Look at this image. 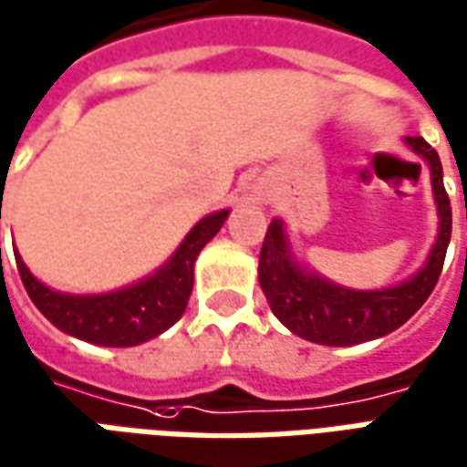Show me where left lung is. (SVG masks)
Here are the masks:
<instances>
[{"instance_id": "obj_1", "label": "left lung", "mask_w": 467, "mask_h": 467, "mask_svg": "<svg viewBox=\"0 0 467 467\" xmlns=\"http://www.w3.org/2000/svg\"><path fill=\"white\" fill-rule=\"evenodd\" d=\"M405 144L428 164L432 197L438 207L435 244L425 265L408 280L380 290H352L330 283L295 257L283 220L275 217L267 227L257 277L275 317L297 337L330 348L378 340L408 323L432 293L451 243V200L442 187V164L438 152L422 137H408Z\"/></svg>"}]
</instances>
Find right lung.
<instances>
[{
	"label": "right lung",
	"mask_w": 467,
	"mask_h": 467,
	"mask_svg": "<svg viewBox=\"0 0 467 467\" xmlns=\"http://www.w3.org/2000/svg\"><path fill=\"white\" fill-rule=\"evenodd\" d=\"M227 214L230 210H217L202 217L162 267L112 293L72 295L47 287L29 273L19 253H15L16 270L36 310L62 333L105 348H132L162 335L182 317L192 295L194 260L220 233Z\"/></svg>",
	"instance_id": "right-lung-1"
}]
</instances>
